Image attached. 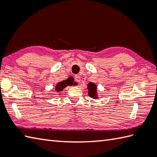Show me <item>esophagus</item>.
Masks as SVG:
<instances>
[{
  "mask_svg": "<svg viewBox=\"0 0 157 157\" xmlns=\"http://www.w3.org/2000/svg\"><path fill=\"white\" fill-rule=\"evenodd\" d=\"M75 79L77 82H80L81 81V78L79 75H75Z\"/></svg>",
  "mask_w": 157,
  "mask_h": 157,
  "instance_id": "esophagus-1",
  "label": "esophagus"
}]
</instances>
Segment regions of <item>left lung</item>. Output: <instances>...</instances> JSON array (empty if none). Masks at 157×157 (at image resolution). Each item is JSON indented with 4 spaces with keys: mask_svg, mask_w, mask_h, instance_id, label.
Wrapping results in <instances>:
<instances>
[{
    "mask_svg": "<svg viewBox=\"0 0 157 157\" xmlns=\"http://www.w3.org/2000/svg\"><path fill=\"white\" fill-rule=\"evenodd\" d=\"M87 88L88 90V96H90V98H93V99H97L98 97V92H97V90H98V88H97V85L95 83H93V82H90V83L88 84Z\"/></svg>",
    "mask_w": 157,
    "mask_h": 157,
    "instance_id": "8db88e82",
    "label": "left lung"
}]
</instances>
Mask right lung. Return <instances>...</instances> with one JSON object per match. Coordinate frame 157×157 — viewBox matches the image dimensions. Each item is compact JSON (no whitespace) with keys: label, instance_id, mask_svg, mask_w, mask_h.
Returning <instances> with one entry per match:
<instances>
[{"label":"right lung","instance_id":"obj_1","mask_svg":"<svg viewBox=\"0 0 157 157\" xmlns=\"http://www.w3.org/2000/svg\"><path fill=\"white\" fill-rule=\"evenodd\" d=\"M72 84V80L71 79H66V80H63L62 82H58L56 86V90L58 92H60V91L63 90L64 88H66L68 86Z\"/></svg>","mask_w":157,"mask_h":157}]
</instances>
